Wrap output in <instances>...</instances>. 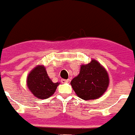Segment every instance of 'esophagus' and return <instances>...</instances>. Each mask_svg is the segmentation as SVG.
I'll list each match as a JSON object with an SVG mask.
<instances>
[{
    "instance_id": "esophagus-1",
    "label": "esophagus",
    "mask_w": 135,
    "mask_h": 135,
    "mask_svg": "<svg viewBox=\"0 0 135 135\" xmlns=\"http://www.w3.org/2000/svg\"><path fill=\"white\" fill-rule=\"evenodd\" d=\"M70 81V80H65V79H61V83H68Z\"/></svg>"
}]
</instances>
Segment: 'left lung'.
I'll list each match as a JSON object with an SVG mask.
<instances>
[{
	"label": "left lung",
	"mask_w": 135,
	"mask_h": 135,
	"mask_svg": "<svg viewBox=\"0 0 135 135\" xmlns=\"http://www.w3.org/2000/svg\"><path fill=\"white\" fill-rule=\"evenodd\" d=\"M109 75L106 70L96 60H92L80 67L79 75L72 80V87L83 100L101 97L109 85Z\"/></svg>",
	"instance_id": "8db88e82"
}]
</instances>
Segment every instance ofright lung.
<instances>
[{"label":"right lung","instance_id":"add662e5","mask_svg":"<svg viewBox=\"0 0 135 135\" xmlns=\"http://www.w3.org/2000/svg\"><path fill=\"white\" fill-rule=\"evenodd\" d=\"M58 83H53L48 76L45 68L42 65L36 67L28 74L27 85L29 90L38 99L49 98L55 92Z\"/></svg>","mask_w":135,"mask_h":135}]
</instances>
